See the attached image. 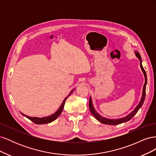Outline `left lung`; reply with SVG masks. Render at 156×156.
I'll use <instances>...</instances> for the list:
<instances>
[{
    "instance_id": "8db88e82",
    "label": "left lung",
    "mask_w": 156,
    "mask_h": 156,
    "mask_svg": "<svg viewBox=\"0 0 156 156\" xmlns=\"http://www.w3.org/2000/svg\"><path fill=\"white\" fill-rule=\"evenodd\" d=\"M135 55H136V56H137L138 58L140 60V68H141V69H142V71H143V72L144 75V77H145V82H144V87H143V95H142V98H141V99H140V101L138 104V105L135 108V109L133 111H132L131 113H129L128 115H127L126 116H125L124 118H121V119H106V118L101 116L100 115H99L98 113L96 111L95 108H94V107L93 106V104H92V99H91V98H90V100H89L90 111L92 115L96 118V119H97L99 122H101V123L103 124L115 126V125L120 124H122V123H124V122H126L127 121H129L136 114V112H138V111L139 110V108L141 107V106H142L143 104L144 99H145V96H146V83H147V77H146V73L145 70L144 69L143 66H142V59H141L140 54L138 53V52L136 51Z\"/></svg>"
}]
</instances>
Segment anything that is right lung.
Here are the masks:
<instances>
[{
    "label": "right lung",
    "instance_id": "right-lung-1",
    "mask_svg": "<svg viewBox=\"0 0 156 156\" xmlns=\"http://www.w3.org/2000/svg\"><path fill=\"white\" fill-rule=\"evenodd\" d=\"M73 90H74V89L73 90L71 91V92L69 94V95L64 99L63 102L62 103V104H61V105L58 108V109L56 111L53 115H52L49 116L44 117V118H37V117H30L29 116L25 115L22 112H21V114L23 116H25L27 118V119H29V120H30L32 122H34V123H35L36 124H44L50 123V122H53L55 120H56L60 116V115L61 114V112H62V111H63V108H64V104H65L66 100V99L68 98V97L70 96V94L73 92Z\"/></svg>",
    "mask_w": 156,
    "mask_h": 156
}]
</instances>
